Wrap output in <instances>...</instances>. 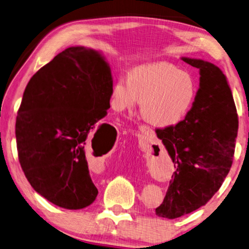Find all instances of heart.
<instances>
[{"label": "heart", "instance_id": "heart-1", "mask_svg": "<svg viewBox=\"0 0 249 249\" xmlns=\"http://www.w3.org/2000/svg\"><path fill=\"white\" fill-rule=\"evenodd\" d=\"M197 96V84L189 72L159 62L136 68L130 76L120 75L111 89L116 111L132 109L141 100V115L156 127H169L188 113Z\"/></svg>", "mask_w": 249, "mask_h": 249}]
</instances>
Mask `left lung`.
Returning <instances> with one entry per match:
<instances>
[{
  "mask_svg": "<svg viewBox=\"0 0 249 249\" xmlns=\"http://www.w3.org/2000/svg\"><path fill=\"white\" fill-rule=\"evenodd\" d=\"M200 70L193 108L176 125L155 130L176 171L156 214L176 219L215 195L233 164L238 131L236 107L223 72L203 60L182 58Z\"/></svg>",
  "mask_w": 249,
  "mask_h": 249,
  "instance_id": "8db88e82",
  "label": "left lung"
}]
</instances>
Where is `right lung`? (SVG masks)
<instances>
[{
    "instance_id": "add662e5",
    "label": "right lung",
    "mask_w": 249,
    "mask_h": 249,
    "mask_svg": "<svg viewBox=\"0 0 249 249\" xmlns=\"http://www.w3.org/2000/svg\"><path fill=\"white\" fill-rule=\"evenodd\" d=\"M111 89L109 65L84 47L55 55L26 86L15 125L19 164L33 188L55 206L78 210L97 197L86 153L113 134L112 125L98 122Z\"/></svg>"
}]
</instances>
